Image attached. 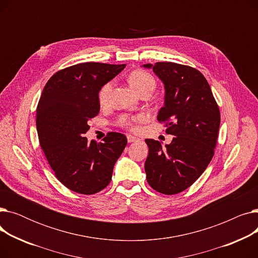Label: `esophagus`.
<instances>
[{
	"instance_id": "34e87169",
	"label": "esophagus",
	"mask_w": 258,
	"mask_h": 258,
	"mask_svg": "<svg viewBox=\"0 0 258 258\" xmlns=\"http://www.w3.org/2000/svg\"><path fill=\"white\" fill-rule=\"evenodd\" d=\"M127 141H128V143H133V142H138V141H140V139L139 138H137V137H134V136H132V135H127Z\"/></svg>"
}]
</instances>
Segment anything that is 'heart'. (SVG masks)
<instances>
[{
    "mask_svg": "<svg viewBox=\"0 0 258 258\" xmlns=\"http://www.w3.org/2000/svg\"><path fill=\"white\" fill-rule=\"evenodd\" d=\"M128 83L131 87L136 91L137 93H140L142 91H150L153 92L156 88V80L155 77L144 70H136L131 73L128 77ZM113 89V83L112 81H108L105 85L102 86L98 93V100L101 105H106L111 96V92ZM146 118L145 115H137V116H127V115H122L118 119V124L127 127V128H135V123H137L139 121H142Z\"/></svg>",
    "mask_w": 258,
    "mask_h": 258,
    "instance_id": "heart-1",
    "label": "heart"
}]
</instances>
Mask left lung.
I'll return each instance as SVG.
<instances>
[{"label":"left lung","instance_id":"8db88e82","mask_svg":"<svg viewBox=\"0 0 258 258\" xmlns=\"http://www.w3.org/2000/svg\"><path fill=\"white\" fill-rule=\"evenodd\" d=\"M162 80L164 106L158 120L173 135L170 144L146 139L145 172L148 184L164 195L182 192L204 172L214 155L221 115L208 81L189 66L163 61L143 64Z\"/></svg>","mask_w":258,"mask_h":258}]
</instances>
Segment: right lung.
Instances as JSON below:
<instances>
[{
  "label": "right lung",
  "mask_w": 258,
  "mask_h": 258,
  "mask_svg": "<svg viewBox=\"0 0 258 258\" xmlns=\"http://www.w3.org/2000/svg\"><path fill=\"white\" fill-rule=\"evenodd\" d=\"M126 64L81 62L54 74L36 108L40 147L56 178L81 195H94L111 182L113 168L127 144L120 133L103 142L88 141V121L100 110L98 93Z\"/></svg>",
  "instance_id": "right-lung-1"
}]
</instances>
